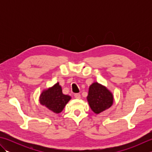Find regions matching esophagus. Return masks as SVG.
<instances>
[{
	"instance_id": "34e87169",
	"label": "esophagus",
	"mask_w": 152,
	"mask_h": 152,
	"mask_svg": "<svg viewBox=\"0 0 152 152\" xmlns=\"http://www.w3.org/2000/svg\"><path fill=\"white\" fill-rule=\"evenodd\" d=\"M74 97L77 99H80L81 98V95H80V93H75V94H74Z\"/></svg>"
}]
</instances>
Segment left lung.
<instances>
[{"label": "left lung", "instance_id": "obj_1", "mask_svg": "<svg viewBox=\"0 0 152 152\" xmlns=\"http://www.w3.org/2000/svg\"><path fill=\"white\" fill-rule=\"evenodd\" d=\"M87 100L93 112L98 114L112 105L114 96L105 86L94 82L89 86Z\"/></svg>", "mask_w": 152, "mask_h": 152}]
</instances>
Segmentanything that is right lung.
<instances>
[{"label": "right lung", "instance_id": "1", "mask_svg": "<svg viewBox=\"0 0 152 152\" xmlns=\"http://www.w3.org/2000/svg\"><path fill=\"white\" fill-rule=\"evenodd\" d=\"M70 99L69 95L63 94L62 88L59 82H57L53 86L42 92L39 101L42 105L46 106L56 114H59L63 111Z\"/></svg>", "mask_w": 152, "mask_h": 152}]
</instances>
